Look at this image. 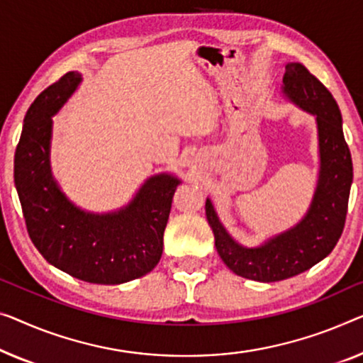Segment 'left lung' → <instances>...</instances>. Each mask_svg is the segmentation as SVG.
<instances>
[{
	"instance_id": "left-lung-1",
	"label": "left lung",
	"mask_w": 363,
	"mask_h": 363,
	"mask_svg": "<svg viewBox=\"0 0 363 363\" xmlns=\"http://www.w3.org/2000/svg\"><path fill=\"white\" fill-rule=\"evenodd\" d=\"M282 94L316 121L320 171L311 203L303 218L259 246H245L226 231L212 200L205 202V213L221 261L236 275L257 282L295 277L329 256L342 235L354 177L352 158L342 132V116L326 86L301 63L290 62L285 65Z\"/></svg>"
}]
</instances>
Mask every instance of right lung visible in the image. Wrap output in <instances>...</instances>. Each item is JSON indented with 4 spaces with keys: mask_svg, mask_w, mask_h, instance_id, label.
<instances>
[{
    "mask_svg": "<svg viewBox=\"0 0 363 363\" xmlns=\"http://www.w3.org/2000/svg\"><path fill=\"white\" fill-rule=\"evenodd\" d=\"M83 77L69 72L35 97L14 155V184L34 246L47 262L89 284L117 285L143 277L160 262L172 196L182 182L150 176L123 207L88 212L62 191L52 172L53 116Z\"/></svg>",
    "mask_w": 363,
    "mask_h": 363,
    "instance_id": "obj_1",
    "label": "right lung"
}]
</instances>
